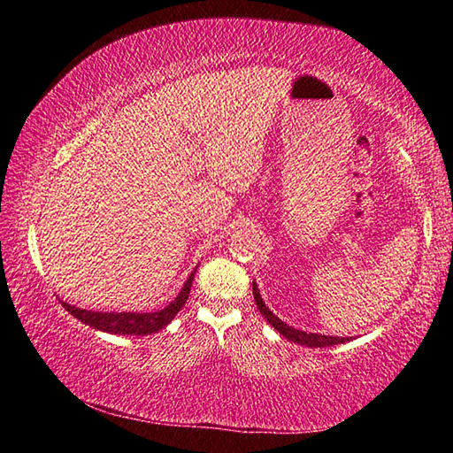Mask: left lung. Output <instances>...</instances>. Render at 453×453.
Here are the masks:
<instances>
[{"mask_svg": "<svg viewBox=\"0 0 453 453\" xmlns=\"http://www.w3.org/2000/svg\"><path fill=\"white\" fill-rule=\"evenodd\" d=\"M254 300H256L257 310L262 311V316L267 321H270V326L273 329H278V332L283 337H288L289 342L300 343V346H308V348H332V346H337V343L349 342V337H334V335H321V334H308V332H302V329H296V327H291L288 324H283V321L278 316H273V311H270V310L265 308L262 296H259V289L256 286V281H254Z\"/></svg>", "mask_w": 453, "mask_h": 453, "instance_id": "left-lung-1", "label": "left lung"}]
</instances>
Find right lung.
I'll return each mask as SVG.
<instances>
[{"mask_svg":"<svg viewBox=\"0 0 453 453\" xmlns=\"http://www.w3.org/2000/svg\"><path fill=\"white\" fill-rule=\"evenodd\" d=\"M197 270V267H196ZM196 270L189 273L188 281L183 283L181 291L178 297L172 303H167L164 310L157 311H150V313H137V311H91V310H81L75 308V305H70L65 302H61V305L72 313L73 318H78L83 324L94 327V329H102V332L107 334H119V335H148V334H156L159 329L165 327L170 321L178 316V311L186 305L188 297H189V289H191V281H194V273Z\"/></svg>","mask_w":453,"mask_h":453,"instance_id":"add662e5","label":"right lung"}]
</instances>
